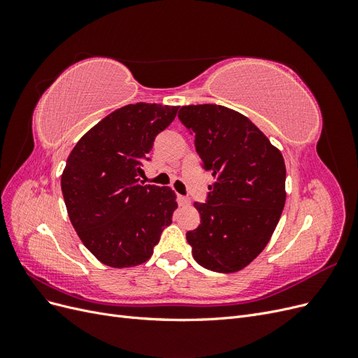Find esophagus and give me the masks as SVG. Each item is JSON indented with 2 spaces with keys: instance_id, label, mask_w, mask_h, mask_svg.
<instances>
[{
  "instance_id": "1",
  "label": "esophagus",
  "mask_w": 358,
  "mask_h": 358,
  "mask_svg": "<svg viewBox=\"0 0 358 358\" xmlns=\"http://www.w3.org/2000/svg\"><path fill=\"white\" fill-rule=\"evenodd\" d=\"M179 204L180 206H188V204H191V199L185 197V196H179Z\"/></svg>"
}]
</instances>
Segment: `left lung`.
Wrapping results in <instances>:
<instances>
[{"instance_id":"left-lung-1","label":"left lung","mask_w":358,"mask_h":358,"mask_svg":"<svg viewBox=\"0 0 358 358\" xmlns=\"http://www.w3.org/2000/svg\"><path fill=\"white\" fill-rule=\"evenodd\" d=\"M179 119L215 179L208 203H194L201 221L187 233L192 257L212 272H239L262 254L282 215L284 157L255 124L225 106H183Z\"/></svg>"}]
</instances>
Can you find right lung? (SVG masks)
<instances>
[{"instance_id":"right-lung-1","label":"right lung","mask_w":358,"mask_h":358,"mask_svg":"<svg viewBox=\"0 0 358 358\" xmlns=\"http://www.w3.org/2000/svg\"><path fill=\"white\" fill-rule=\"evenodd\" d=\"M179 106L127 104L83 134L67 158L61 189L82 243L103 264L124 268L154 254L178 209L169 187L143 185L142 162Z\"/></svg>"}]
</instances>
